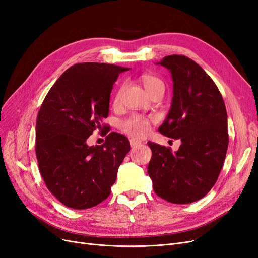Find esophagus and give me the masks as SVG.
Returning a JSON list of instances; mask_svg holds the SVG:
<instances>
[{
    "instance_id": "esophagus-1",
    "label": "esophagus",
    "mask_w": 258,
    "mask_h": 258,
    "mask_svg": "<svg viewBox=\"0 0 258 258\" xmlns=\"http://www.w3.org/2000/svg\"><path fill=\"white\" fill-rule=\"evenodd\" d=\"M129 143H130V146H131V147H136V146L141 144V142L138 141V140H135V139H130V140H129Z\"/></svg>"
}]
</instances>
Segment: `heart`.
Masks as SVG:
<instances>
[{"label": "heart", "mask_w": 258, "mask_h": 258, "mask_svg": "<svg viewBox=\"0 0 258 258\" xmlns=\"http://www.w3.org/2000/svg\"><path fill=\"white\" fill-rule=\"evenodd\" d=\"M141 82L150 95H152V93H154L157 90L165 89L163 82L160 79H158L157 76L152 75V74H143L141 76ZM121 91H122V87L116 93L115 99H114L115 103H117L119 101ZM150 124H151L150 117H146L140 114H131L130 116L127 117V118L122 119L119 122V127L124 134L135 138H142L147 135L148 130H150Z\"/></svg>", "instance_id": "obj_1"}]
</instances>
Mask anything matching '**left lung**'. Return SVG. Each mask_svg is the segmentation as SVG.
I'll return each instance as SVG.
<instances>
[{
    "mask_svg": "<svg viewBox=\"0 0 258 258\" xmlns=\"http://www.w3.org/2000/svg\"><path fill=\"white\" fill-rule=\"evenodd\" d=\"M157 64L167 68L173 81L171 108L158 131L182 144L173 153L147 142L152 150L147 172L160 198L191 204L205 197L220 175L229 141L227 112L215 83L196 62L171 54Z\"/></svg>",
    "mask_w": 258,
    "mask_h": 258,
    "instance_id": "8db88e82",
    "label": "left lung"
}]
</instances>
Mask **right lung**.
<instances>
[{"label":"right lung","instance_id":"add662e5","mask_svg":"<svg viewBox=\"0 0 258 258\" xmlns=\"http://www.w3.org/2000/svg\"><path fill=\"white\" fill-rule=\"evenodd\" d=\"M128 70L98 62L74 64L43 101L36 119L38 168L49 191L69 208L89 209L110 196L130 150L128 139L116 132L102 145L86 143L95 130H106L101 123L108 116L113 85Z\"/></svg>","mask_w":258,"mask_h":258}]
</instances>
